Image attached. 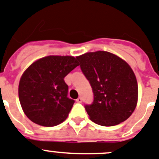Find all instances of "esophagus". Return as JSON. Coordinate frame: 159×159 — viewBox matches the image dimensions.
Returning <instances> with one entry per match:
<instances>
[{
	"label": "esophagus",
	"instance_id": "esophagus-1",
	"mask_svg": "<svg viewBox=\"0 0 159 159\" xmlns=\"http://www.w3.org/2000/svg\"><path fill=\"white\" fill-rule=\"evenodd\" d=\"M76 101L78 103H81V101H82V99H81V97H78V99L76 100Z\"/></svg>",
	"mask_w": 159,
	"mask_h": 159
}]
</instances>
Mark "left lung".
Masks as SVG:
<instances>
[{
	"label": "left lung",
	"mask_w": 159,
	"mask_h": 159,
	"mask_svg": "<svg viewBox=\"0 0 159 159\" xmlns=\"http://www.w3.org/2000/svg\"><path fill=\"white\" fill-rule=\"evenodd\" d=\"M77 59L93 93V103L85 106L90 120L110 127L129 118L138 101V84L131 66L108 51L85 53Z\"/></svg>",
	"instance_id": "obj_1"
}]
</instances>
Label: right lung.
<instances>
[{"label":"right lung","instance_id":"right-lung-1","mask_svg":"<svg viewBox=\"0 0 159 159\" xmlns=\"http://www.w3.org/2000/svg\"><path fill=\"white\" fill-rule=\"evenodd\" d=\"M73 56L50 55L31 64L21 76L19 99L30 120L54 127L67 118L74 101L67 97L64 78L79 66Z\"/></svg>","mask_w":159,"mask_h":159}]
</instances>
